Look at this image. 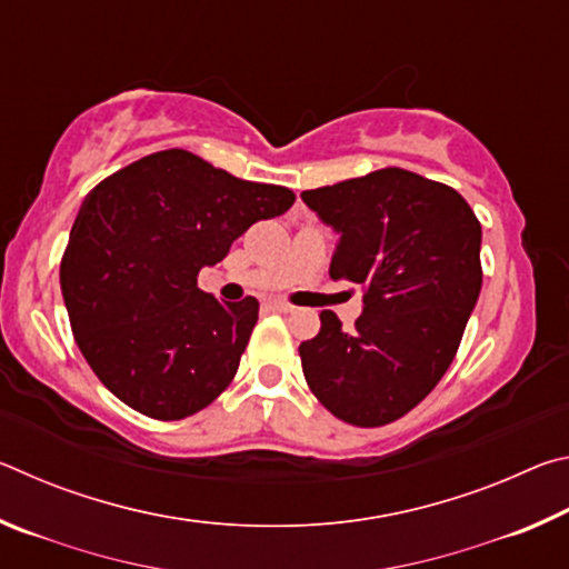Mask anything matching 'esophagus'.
<instances>
[{"instance_id": "obj_1", "label": "esophagus", "mask_w": 569, "mask_h": 569, "mask_svg": "<svg viewBox=\"0 0 569 569\" xmlns=\"http://www.w3.org/2000/svg\"><path fill=\"white\" fill-rule=\"evenodd\" d=\"M268 308H271V311H278V313H291L293 311V306L283 303V301H271V303H268Z\"/></svg>"}]
</instances>
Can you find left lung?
<instances>
[{
	"label": "left lung",
	"instance_id": "left-lung-1",
	"mask_svg": "<svg viewBox=\"0 0 569 569\" xmlns=\"http://www.w3.org/2000/svg\"><path fill=\"white\" fill-rule=\"evenodd\" d=\"M301 198L339 236L331 278L363 291L351 331L321 311V331L298 346L303 377L333 417L383 427L455 361L481 291V226L455 188L401 168Z\"/></svg>",
	"mask_w": 569,
	"mask_h": 569
}]
</instances>
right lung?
Segmentation results:
<instances>
[{"label":"right lung","instance_id":"obj_1","mask_svg":"<svg viewBox=\"0 0 569 569\" xmlns=\"http://www.w3.org/2000/svg\"><path fill=\"white\" fill-rule=\"evenodd\" d=\"M293 200L288 188L240 180L188 150L152 152L84 198L60 283L74 341L114 397L176 421L228 389L258 301H218L198 273Z\"/></svg>","mask_w":569,"mask_h":569}]
</instances>
